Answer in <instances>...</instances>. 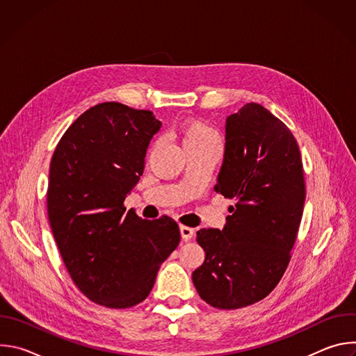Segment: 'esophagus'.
Instances as JSON below:
<instances>
[{
    "instance_id": "34e87169",
    "label": "esophagus",
    "mask_w": 356,
    "mask_h": 356,
    "mask_svg": "<svg viewBox=\"0 0 356 356\" xmlns=\"http://www.w3.org/2000/svg\"><path fill=\"white\" fill-rule=\"evenodd\" d=\"M180 234H181L183 241H190V239L194 236V229L190 228V227L181 225V227H180Z\"/></svg>"
}]
</instances>
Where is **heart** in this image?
Here are the masks:
<instances>
[{
    "label": "heart",
    "mask_w": 356,
    "mask_h": 356,
    "mask_svg": "<svg viewBox=\"0 0 356 356\" xmlns=\"http://www.w3.org/2000/svg\"><path fill=\"white\" fill-rule=\"evenodd\" d=\"M181 142L184 147L191 146H202V145H210L214 142H220V138L217 132L200 120H187L180 125L179 129Z\"/></svg>",
    "instance_id": "b5f03b06"
}]
</instances>
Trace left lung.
<instances>
[{"instance_id":"left-lung-1","label":"left lung","mask_w":356,"mask_h":356,"mask_svg":"<svg viewBox=\"0 0 356 356\" xmlns=\"http://www.w3.org/2000/svg\"><path fill=\"white\" fill-rule=\"evenodd\" d=\"M214 190L235 207L222 231L197 232L206 259L191 277L210 306L242 309L265 298L284 275L306 200L297 140L261 104L248 103L227 118Z\"/></svg>"}]
</instances>
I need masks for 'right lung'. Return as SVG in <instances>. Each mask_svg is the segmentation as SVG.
<instances>
[{
	"mask_svg": "<svg viewBox=\"0 0 356 356\" xmlns=\"http://www.w3.org/2000/svg\"><path fill=\"white\" fill-rule=\"evenodd\" d=\"M161 125L152 111L101 103L67 128L50 161L47 217L62 259L79 290L108 309L143 301L180 242L173 218L142 220L124 206Z\"/></svg>",
	"mask_w": 356,
	"mask_h": 356,
	"instance_id": "right-lung-1",
	"label": "right lung"
}]
</instances>
